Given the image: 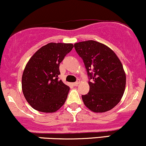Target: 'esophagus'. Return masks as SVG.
Here are the masks:
<instances>
[{"instance_id": "34e87169", "label": "esophagus", "mask_w": 146, "mask_h": 146, "mask_svg": "<svg viewBox=\"0 0 146 146\" xmlns=\"http://www.w3.org/2000/svg\"><path fill=\"white\" fill-rule=\"evenodd\" d=\"M79 83H80V80H77L76 82L73 83V85H74V86H77Z\"/></svg>"}]
</instances>
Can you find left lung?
Segmentation results:
<instances>
[{
    "label": "left lung",
    "mask_w": 146,
    "mask_h": 146,
    "mask_svg": "<svg viewBox=\"0 0 146 146\" xmlns=\"http://www.w3.org/2000/svg\"><path fill=\"white\" fill-rule=\"evenodd\" d=\"M74 48L83 59L90 80V92L82 96L84 104L96 113L111 110L121 100L126 87L121 61L110 48L96 41L76 43Z\"/></svg>",
    "instance_id": "left-lung-1"
}]
</instances>
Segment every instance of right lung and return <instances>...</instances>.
Wrapping results in <instances>:
<instances>
[{"mask_svg": "<svg viewBox=\"0 0 146 146\" xmlns=\"http://www.w3.org/2000/svg\"><path fill=\"white\" fill-rule=\"evenodd\" d=\"M73 47L72 44L49 43L29 59L22 74V88L34 109L53 113L64 104L70 87L59 79V64Z\"/></svg>", "mask_w": 146, "mask_h": 146, "instance_id": "add662e5", "label": "right lung"}]
</instances>
